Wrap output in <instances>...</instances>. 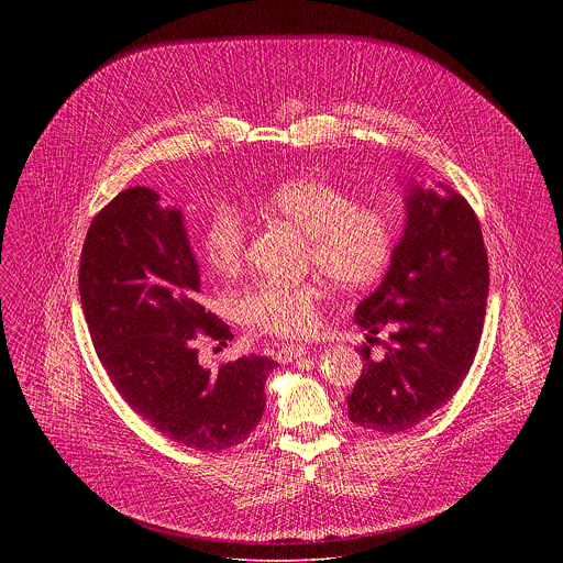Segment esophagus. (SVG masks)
Listing matches in <instances>:
<instances>
[{
  "instance_id": "1",
  "label": "esophagus",
  "mask_w": 563,
  "mask_h": 563,
  "mask_svg": "<svg viewBox=\"0 0 563 563\" xmlns=\"http://www.w3.org/2000/svg\"><path fill=\"white\" fill-rule=\"evenodd\" d=\"M306 353H308L306 344H284L282 349L275 351V360L279 364H288V362H292V360H297V357H301Z\"/></svg>"
}]
</instances>
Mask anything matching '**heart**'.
<instances>
[{
	"mask_svg": "<svg viewBox=\"0 0 563 563\" xmlns=\"http://www.w3.org/2000/svg\"><path fill=\"white\" fill-rule=\"evenodd\" d=\"M264 217L282 221L308 239V264L346 290L379 282L397 251L393 217L375 203H362L349 190L314 177L290 179L255 201ZM249 228L230 203L212 208L201 232V255L217 273L239 271L246 255ZM324 297L321 279H257L234 299V310L251 333L299 338L319 322Z\"/></svg>",
	"mask_w": 563,
	"mask_h": 563,
	"instance_id": "b5f03b06",
	"label": "heart"
}]
</instances>
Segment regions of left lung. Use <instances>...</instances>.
Returning <instances> with one entry per match:
<instances>
[{
	"instance_id": "obj_1",
	"label": "left lung",
	"mask_w": 563,
	"mask_h": 563,
	"mask_svg": "<svg viewBox=\"0 0 563 563\" xmlns=\"http://www.w3.org/2000/svg\"><path fill=\"white\" fill-rule=\"evenodd\" d=\"M489 290L482 225L451 186L411 188L407 228L382 286L355 310L368 329L364 371L346 397L349 420L402 433L444 407L464 384L482 340ZM389 329V342L376 333ZM373 341L385 346L369 355Z\"/></svg>"
}]
</instances>
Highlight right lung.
I'll return each instance as SVG.
<instances>
[{
    "mask_svg": "<svg viewBox=\"0 0 563 563\" xmlns=\"http://www.w3.org/2000/svg\"><path fill=\"white\" fill-rule=\"evenodd\" d=\"M81 310L101 366L141 418L173 442L219 453L251 438L273 360L249 353L217 371L195 342L232 331L199 303V271L179 210L145 186L103 206L84 239Z\"/></svg>",
    "mask_w": 563,
    "mask_h": 563,
    "instance_id": "obj_1",
    "label": "right lung"
}]
</instances>
